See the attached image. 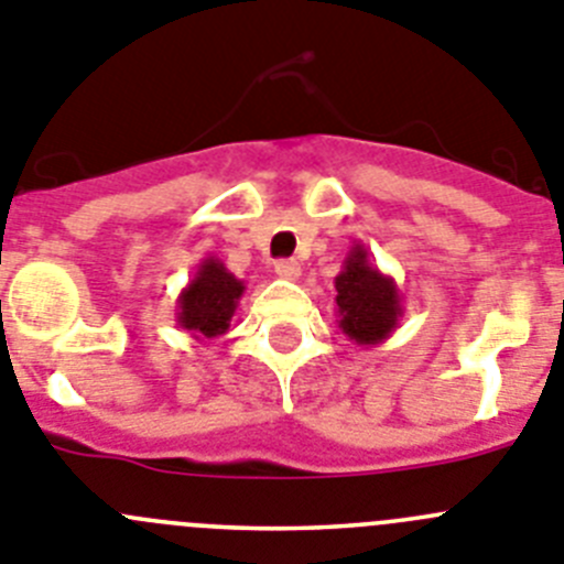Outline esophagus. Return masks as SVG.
<instances>
[{
  "label": "esophagus",
  "mask_w": 564,
  "mask_h": 564,
  "mask_svg": "<svg viewBox=\"0 0 564 564\" xmlns=\"http://www.w3.org/2000/svg\"><path fill=\"white\" fill-rule=\"evenodd\" d=\"M275 275L283 278V281H297V275H301V263H297V261H278L275 263Z\"/></svg>",
  "instance_id": "34e87169"
}]
</instances>
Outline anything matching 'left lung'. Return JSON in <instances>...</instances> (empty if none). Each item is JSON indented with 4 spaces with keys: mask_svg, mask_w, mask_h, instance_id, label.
I'll use <instances>...</instances> for the list:
<instances>
[{
    "mask_svg": "<svg viewBox=\"0 0 564 564\" xmlns=\"http://www.w3.org/2000/svg\"><path fill=\"white\" fill-rule=\"evenodd\" d=\"M337 289V323L351 343L362 348L384 343L404 317L402 292L390 275L370 263L365 245H354L334 278Z\"/></svg>",
    "mask_w": 564,
    "mask_h": 564,
    "instance_id": "left-lung-1",
    "label": "left lung"
}]
</instances>
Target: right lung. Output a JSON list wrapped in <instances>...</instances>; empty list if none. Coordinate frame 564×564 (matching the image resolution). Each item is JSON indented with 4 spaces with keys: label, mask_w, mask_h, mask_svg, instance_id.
I'll list each match as a JSON object with an SVG mask.
<instances>
[{
    "label": "right lung",
    "mask_w": 564,
    "mask_h": 564,
    "mask_svg": "<svg viewBox=\"0 0 564 564\" xmlns=\"http://www.w3.org/2000/svg\"><path fill=\"white\" fill-rule=\"evenodd\" d=\"M245 289V281H238L219 258H205L176 297V326L199 343L221 337L230 328Z\"/></svg>",
    "instance_id": "1"
}]
</instances>
